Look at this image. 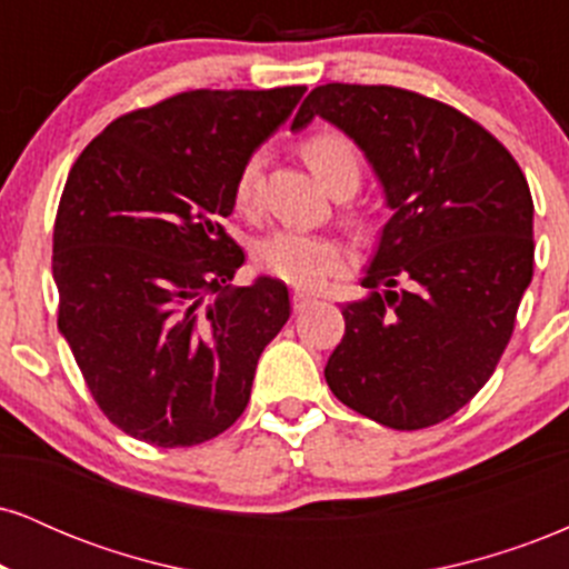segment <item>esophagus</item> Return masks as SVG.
Here are the masks:
<instances>
[{
	"label": "esophagus",
	"mask_w": 569,
	"mask_h": 569,
	"mask_svg": "<svg viewBox=\"0 0 569 569\" xmlns=\"http://www.w3.org/2000/svg\"><path fill=\"white\" fill-rule=\"evenodd\" d=\"M291 302H293V310L302 312V310H307V307H310L312 302H316V297H312V293H305V291H293Z\"/></svg>",
	"instance_id": "34e87169"
}]
</instances>
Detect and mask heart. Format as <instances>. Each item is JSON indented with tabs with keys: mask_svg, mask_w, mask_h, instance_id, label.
Listing matches in <instances>:
<instances>
[{
	"mask_svg": "<svg viewBox=\"0 0 569 569\" xmlns=\"http://www.w3.org/2000/svg\"><path fill=\"white\" fill-rule=\"evenodd\" d=\"M302 158L318 181L331 194L352 192L361 179V154L348 136L337 130L312 133L302 143ZM234 206L240 211H253L259 206V160L251 158L234 179ZM253 262L267 276L297 286L318 289L326 278L348 267V251L335 238L299 230H276L257 240Z\"/></svg>",
	"mask_w": 569,
	"mask_h": 569,
	"instance_id": "b5f03b06",
	"label": "heart"
}]
</instances>
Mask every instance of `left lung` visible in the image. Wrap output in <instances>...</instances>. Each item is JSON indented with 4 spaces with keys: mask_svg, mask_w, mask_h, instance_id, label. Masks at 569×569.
I'll return each mask as SVG.
<instances>
[{
    "mask_svg": "<svg viewBox=\"0 0 569 569\" xmlns=\"http://www.w3.org/2000/svg\"><path fill=\"white\" fill-rule=\"evenodd\" d=\"M316 117L361 149L393 211L326 382L380 426H436L485 388L513 335L532 280L530 187L479 122L411 90L329 82L291 130Z\"/></svg>",
    "mask_w": 569,
    "mask_h": 569,
    "instance_id": "1",
    "label": "left lung"
}]
</instances>
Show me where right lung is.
Wrapping results in <instances>:
<instances>
[{
    "mask_svg": "<svg viewBox=\"0 0 569 569\" xmlns=\"http://www.w3.org/2000/svg\"><path fill=\"white\" fill-rule=\"evenodd\" d=\"M305 84L189 90L96 136L53 230L58 329L103 415L154 447H192L243 415L291 316L283 280L232 289L246 253L221 221L234 179Z\"/></svg>",
    "mask_w": 569,
    "mask_h": 569,
    "instance_id": "1",
    "label": "right lung"
}]
</instances>
